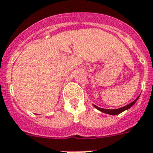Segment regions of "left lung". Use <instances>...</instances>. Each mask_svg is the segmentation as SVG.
Returning a JSON list of instances; mask_svg holds the SVG:
<instances>
[{"instance_id": "obj_1", "label": "left lung", "mask_w": 153, "mask_h": 153, "mask_svg": "<svg viewBox=\"0 0 153 153\" xmlns=\"http://www.w3.org/2000/svg\"><path fill=\"white\" fill-rule=\"evenodd\" d=\"M139 99V97H138L137 99L134 100L133 102H131L130 104L124 106V107H122V108H116V109H106V108H99L98 106H96L95 105H93V106L95 107V108H97L98 110H99L100 111L103 112V113H105V114H108V115H118V114H120L121 112H123V111H126V110L128 109L135 104L136 101L138 100Z\"/></svg>"}]
</instances>
